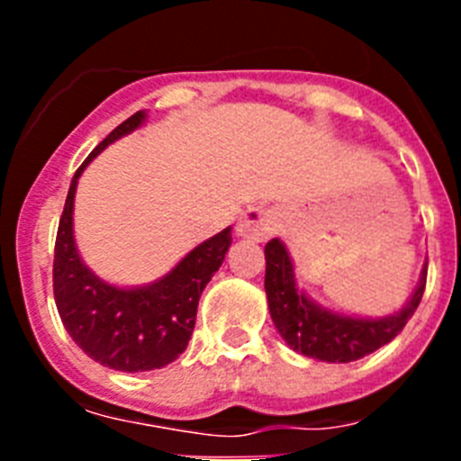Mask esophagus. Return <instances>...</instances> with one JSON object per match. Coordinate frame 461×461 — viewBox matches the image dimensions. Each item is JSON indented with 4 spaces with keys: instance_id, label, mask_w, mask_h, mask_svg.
Listing matches in <instances>:
<instances>
[{
    "instance_id": "esophagus-1",
    "label": "esophagus",
    "mask_w": 461,
    "mask_h": 461,
    "mask_svg": "<svg viewBox=\"0 0 461 461\" xmlns=\"http://www.w3.org/2000/svg\"><path fill=\"white\" fill-rule=\"evenodd\" d=\"M279 226V217L270 207H249L238 221V235L251 242H263Z\"/></svg>"
}]
</instances>
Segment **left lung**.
I'll return each instance as SVG.
<instances>
[{"label":"left lung","mask_w":461,"mask_h":461,"mask_svg":"<svg viewBox=\"0 0 461 461\" xmlns=\"http://www.w3.org/2000/svg\"><path fill=\"white\" fill-rule=\"evenodd\" d=\"M427 263L413 295L399 312L383 319H362L313 303L295 284L288 249L279 238L266 244V293L275 328L293 351L321 362H353L393 341L415 313L425 293Z\"/></svg>","instance_id":"8db88e82"}]
</instances>
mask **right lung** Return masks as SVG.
I'll return each instance as SVG.
<instances>
[{"mask_svg":"<svg viewBox=\"0 0 461 461\" xmlns=\"http://www.w3.org/2000/svg\"><path fill=\"white\" fill-rule=\"evenodd\" d=\"M145 117L148 113L138 110L122 122L76 170L57 228L52 266L57 312L71 339L104 367L131 374L161 369L185 353L203 288L233 242L230 226L223 228L191 249L168 275L145 286H113L85 266L73 240V198L80 175L110 142L136 131Z\"/></svg>","mask_w":461,"mask_h":461,"instance_id":"right-lung-1","label":"right lung"}]
</instances>
